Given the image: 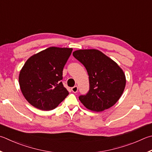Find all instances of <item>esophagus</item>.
I'll return each mask as SVG.
<instances>
[{"mask_svg":"<svg viewBox=\"0 0 152 152\" xmlns=\"http://www.w3.org/2000/svg\"><path fill=\"white\" fill-rule=\"evenodd\" d=\"M78 87L77 86H74V87L72 88V91L74 93H76L78 92Z\"/></svg>","mask_w":152,"mask_h":152,"instance_id":"obj_1","label":"esophagus"}]
</instances>
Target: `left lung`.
<instances>
[{
	"mask_svg": "<svg viewBox=\"0 0 152 152\" xmlns=\"http://www.w3.org/2000/svg\"><path fill=\"white\" fill-rule=\"evenodd\" d=\"M73 56L84 66L89 76V91L79 96L82 104L95 112L114 106L126 86V76L122 68L98 50H78L73 52Z\"/></svg>",
	"mask_w": 152,
	"mask_h": 152,
	"instance_id": "1",
	"label": "left lung"
}]
</instances>
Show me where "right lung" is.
I'll return each instance as SVG.
<instances>
[{
    "label": "right lung",
    "instance_id": "add662e5",
    "mask_svg": "<svg viewBox=\"0 0 152 152\" xmlns=\"http://www.w3.org/2000/svg\"><path fill=\"white\" fill-rule=\"evenodd\" d=\"M72 48L50 47L26 60L19 74L21 92L41 110H51L69 94L62 84V71Z\"/></svg>",
    "mask_w": 152,
    "mask_h": 152
}]
</instances>
